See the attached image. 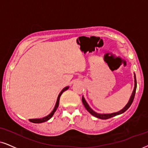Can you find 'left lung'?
Listing matches in <instances>:
<instances>
[{"label": "left lung", "mask_w": 148, "mask_h": 148, "mask_svg": "<svg viewBox=\"0 0 148 148\" xmlns=\"http://www.w3.org/2000/svg\"><path fill=\"white\" fill-rule=\"evenodd\" d=\"M134 90H133V91H132V93L131 96H130V100H129V101H128V104H127L126 105L124 106V108H122V109H121V111H119L118 112H116V113H110V114H99V113H97L94 111H93V110L91 109L90 107H89V106L88 105V104L87 103V102H86L85 100V98H84V97L83 96V98H82V102H83V103L84 104V106H85V108L87 110L88 112H89V113H90L92 115L94 116V117H98V118L102 119H109V118H111V117H114V116L120 115V114L124 113V112L126 111V110L128 109V108L130 107V105H131V104H132V102H133L134 96H135V92H136V80L135 74H134Z\"/></svg>", "instance_id": "obj_1"}]
</instances>
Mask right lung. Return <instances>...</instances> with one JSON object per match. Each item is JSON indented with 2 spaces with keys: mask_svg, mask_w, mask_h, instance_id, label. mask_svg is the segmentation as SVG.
<instances>
[{
  "mask_svg": "<svg viewBox=\"0 0 148 148\" xmlns=\"http://www.w3.org/2000/svg\"><path fill=\"white\" fill-rule=\"evenodd\" d=\"M69 87H65L64 89H63L62 91H61L60 93H59V96H58V98H57V102H56V104H55V108H54L53 111H52L51 113H50L49 115L46 116V117H43V118H41V119H29V121H31V122H33V123H35V124H40V123H43V122H45V121L49 120V119L51 118V117H52V115H54V113H55V112L57 111L58 106H59V100H60V97L61 96V94L64 92L65 91H66L67 89H68Z\"/></svg>",
  "mask_w": 148,
  "mask_h": 148,
  "instance_id": "right-lung-1",
  "label": "right lung"
}]
</instances>
